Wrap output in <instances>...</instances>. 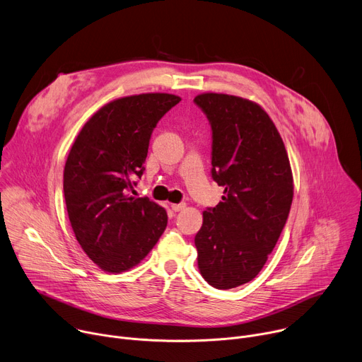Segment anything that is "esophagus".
Here are the masks:
<instances>
[{
	"label": "esophagus",
	"instance_id": "esophagus-1",
	"mask_svg": "<svg viewBox=\"0 0 362 362\" xmlns=\"http://www.w3.org/2000/svg\"><path fill=\"white\" fill-rule=\"evenodd\" d=\"M185 208H186L185 203H173V204H172V211H173V212H180V211H183Z\"/></svg>",
	"mask_w": 362,
	"mask_h": 362
}]
</instances>
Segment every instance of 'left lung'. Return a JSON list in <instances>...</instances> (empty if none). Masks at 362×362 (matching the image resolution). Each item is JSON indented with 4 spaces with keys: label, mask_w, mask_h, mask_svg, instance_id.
Here are the masks:
<instances>
[{
    "label": "left lung",
    "mask_w": 362,
    "mask_h": 362,
    "mask_svg": "<svg viewBox=\"0 0 362 362\" xmlns=\"http://www.w3.org/2000/svg\"><path fill=\"white\" fill-rule=\"evenodd\" d=\"M212 127V177L222 202L203 212L194 236L197 267L218 289L252 281L286 223L293 179L282 137L268 113L238 95L194 97Z\"/></svg>",
    "instance_id": "obj_1"
}]
</instances>
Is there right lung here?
<instances>
[{
    "mask_svg": "<svg viewBox=\"0 0 362 362\" xmlns=\"http://www.w3.org/2000/svg\"><path fill=\"white\" fill-rule=\"evenodd\" d=\"M182 98L146 93L97 110L76 137L64 166V199L80 246L105 272L143 261L168 226L166 211L129 190L143 175L158 122Z\"/></svg>",
    "mask_w": 362,
    "mask_h": 362,
    "instance_id": "1",
    "label": "right lung"
}]
</instances>
